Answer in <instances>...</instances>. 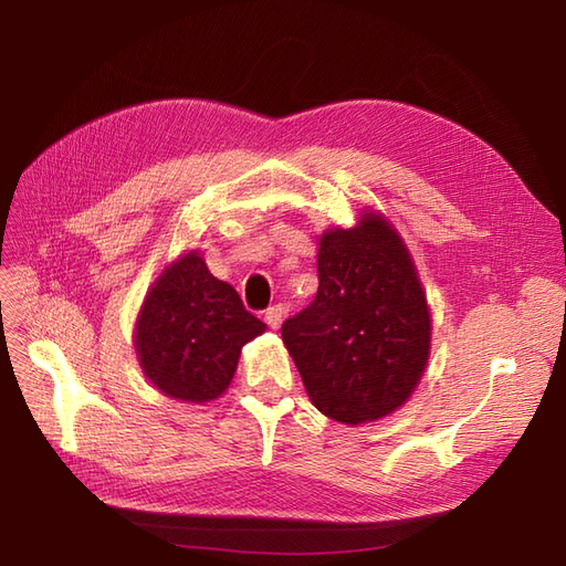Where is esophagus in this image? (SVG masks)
Instances as JSON below:
<instances>
[{
  "label": "esophagus",
  "instance_id": "34e87169",
  "mask_svg": "<svg viewBox=\"0 0 566 566\" xmlns=\"http://www.w3.org/2000/svg\"><path fill=\"white\" fill-rule=\"evenodd\" d=\"M283 316H285V306H283V304H274V306H269V308L264 311V321H266V325H269V327H274V329H279V327H281Z\"/></svg>",
  "mask_w": 566,
  "mask_h": 566
}]
</instances>
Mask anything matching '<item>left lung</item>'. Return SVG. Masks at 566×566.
Returning a JSON list of instances; mask_svg holds the SVG:
<instances>
[{"instance_id":"8db88e82","label":"left lung","mask_w":566,"mask_h":566,"mask_svg":"<svg viewBox=\"0 0 566 566\" xmlns=\"http://www.w3.org/2000/svg\"><path fill=\"white\" fill-rule=\"evenodd\" d=\"M314 302L281 327L306 394L342 423L391 415L419 384L431 348L421 283L379 216L323 233Z\"/></svg>"}]
</instances>
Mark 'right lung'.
Masks as SVG:
<instances>
[{
	"label": "right lung",
	"mask_w": 566,
	"mask_h": 566,
	"mask_svg": "<svg viewBox=\"0 0 566 566\" xmlns=\"http://www.w3.org/2000/svg\"><path fill=\"white\" fill-rule=\"evenodd\" d=\"M264 327L237 290L210 274L199 252H187L149 290L135 346L161 394L208 402L229 386L243 344Z\"/></svg>",
	"instance_id": "right-lung-1"
}]
</instances>
